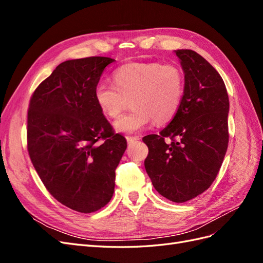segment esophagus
I'll list each match as a JSON object with an SVG mask.
<instances>
[{"label": "esophagus", "instance_id": "34e87169", "mask_svg": "<svg viewBox=\"0 0 263 263\" xmlns=\"http://www.w3.org/2000/svg\"><path fill=\"white\" fill-rule=\"evenodd\" d=\"M126 139H127V142H128V144H133L134 141H137L139 139V137L138 136H127Z\"/></svg>", "mask_w": 263, "mask_h": 263}]
</instances>
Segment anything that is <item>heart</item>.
<instances>
[{
    "mask_svg": "<svg viewBox=\"0 0 263 263\" xmlns=\"http://www.w3.org/2000/svg\"><path fill=\"white\" fill-rule=\"evenodd\" d=\"M113 84L99 83L94 100L101 112L117 118L130 100L134 108L114 126L121 133H136L151 122L165 124L177 115L184 94V74L174 63L132 62L115 70Z\"/></svg>",
    "mask_w": 263,
    "mask_h": 263,
    "instance_id": "heart-1",
    "label": "heart"
}]
</instances>
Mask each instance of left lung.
Returning <instances> with one entry per match:
<instances>
[{
	"mask_svg": "<svg viewBox=\"0 0 263 263\" xmlns=\"http://www.w3.org/2000/svg\"><path fill=\"white\" fill-rule=\"evenodd\" d=\"M184 71V94L177 115L159 133L142 138L149 153L145 168L155 189L183 203L216 179L228 147L229 99L211 63L193 50L176 51Z\"/></svg>",
	"mask_w": 263,
	"mask_h": 263,
	"instance_id": "1",
	"label": "left lung"
}]
</instances>
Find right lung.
<instances>
[{
  "instance_id": "1",
  "label": "right lung",
  "mask_w": 263,
  "mask_h": 263,
  "mask_svg": "<svg viewBox=\"0 0 263 263\" xmlns=\"http://www.w3.org/2000/svg\"><path fill=\"white\" fill-rule=\"evenodd\" d=\"M114 61L87 57L62 62L29 101L31 163L55 200L80 213L97 212L110 201L127 147L94 100V87Z\"/></svg>"
}]
</instances>
